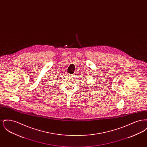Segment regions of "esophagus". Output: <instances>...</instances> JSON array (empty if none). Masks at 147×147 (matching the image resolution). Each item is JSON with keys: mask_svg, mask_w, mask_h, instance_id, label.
Listing matches in <instances>:
<instances>
[{"mask_svg": "<svg viewBox=\"0 0 147 147\" xmlns=\"http://www.w3.org/2000/svg\"><path fill=\"white\" fill-rule=\"evenodd\" d=\"M69 76H72V75H69Z\"/></svg>", "mask_w": 147, "mask_h": 147, "instance_id": "1", "label": "esophagus"}]
</instances>
